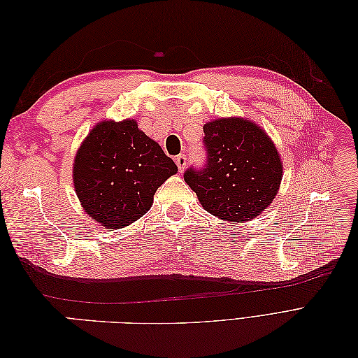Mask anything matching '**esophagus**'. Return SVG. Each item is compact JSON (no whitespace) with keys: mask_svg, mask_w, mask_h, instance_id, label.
<instances>
[{"mask_svg":"<svg viewBox=\"0 0 358 358\" xmlns=\"http://www.w3.org/2000/svg\"><path fill=\"white\" fill-rule=\"evenodd\" d=\"M175 161H176V166H178L179 171L182 173L183 169H185L187 164H188V157H187L185 154H180V155H178V157L175 158Z\"/></svg>","mask_w":358,"mask_h":358,"instance_id":"34e87169","label":"esophagus"}]
</instances>
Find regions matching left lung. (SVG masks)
I'll return each instance as SVG.
<instances>
[{
    "mask_svg": "<svg viewBox=\"0 0 358 358\" xmlns=\"http://www.w3.org/2000/svg\"><path fill=\"white\" fill-rule=\"evenodd\" d=\"M206 162L183 179L216 218L242 222L255 218L276 197L282 162L264 129L243 117L204 124Z\"/></svg>",
    "mask_w": 358,
    "mask_h": 358,
    "instance_id": "left-lung-1",
    "label": "left lung"
}]
</instances>
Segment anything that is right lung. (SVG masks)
<instances>
[{
	"mask_svg": "<svg viewBox=\"0 0 358 358\" xmlns=\"http://www.w3.org/2000/svg\"><path fill=\"white\" fill-rule=\"evenodd\" d=\"M176 171L133 119L103 121L76 154L73 182L85 212L107 230H117L143 216L155 191Z\"/></svg>",
	"mask_w": 358,
	"mask_h": 358,
	"instance_id": "1",
	"label": "right lung"
}]
</instances>
